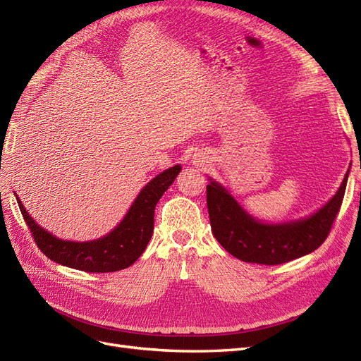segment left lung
Wrapping results in <instances>:
<instances>
[{
	"instance_id": "8db88e82",
	"label": "left lung",
	"mask_w": 361,
	"mask_h": 361,
	"mask_svg": "<svg viewBox=\"0 0 361 361\" xmlns=\"http://www.w3.org/2000/svg\"><path fill=\"white\" fill-rule=\"evenodd\" d=\"M343 182L333 199L310 216L289 223L268 224L247 214L220 183L211 180L206 187L212 233L226 251L239 260L260 265H279L312 253L329 236L341 209L348 182Z\"/></svg>"
}]
</instances>
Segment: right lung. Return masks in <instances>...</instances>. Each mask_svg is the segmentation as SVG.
I'll return each mask as SVG.
<instances>
[{
    "mask_svg": "<svg viewBox=\"0 0 361 361\" xmlns=\"http://www.w3.org/2000/svg\"><path fill=\"white\" fill-rule=\"evenodd\" d=\"M182 167L164 170L140 191L125 218L113 231L94 241H64L40 227L16 195L20 214L43 255L60 265L85 272H114L130 267L143 255L154 233L155 206Z\"/></svg>",
    "mask_w": 361,
    "mask_h": 361,
    "instance_id": "add662e5",
    "label": "right lung"
}]
</instances>
